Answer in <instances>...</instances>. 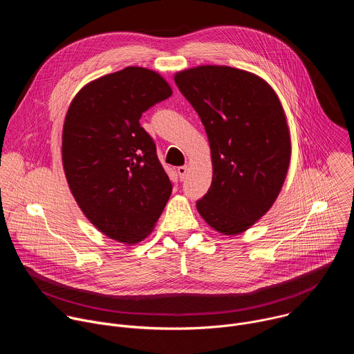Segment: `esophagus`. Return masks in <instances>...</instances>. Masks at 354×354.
<instances>
[{"label": "esophagus", "instance_id": "34e87169", "mask_svg": "<svg viewBox=\"0 0 354 354\" xmlns=\"http://www.w3.org/2000/svg\"><path fill=\"white\" fill-rule=\"evenodd\" d=\"M186 172H187V167L183 165V167H178V175L180 178V180H185L186 178Z\"/></svg>", "mask_w": 354, "mask_h": 354}]
</instances>
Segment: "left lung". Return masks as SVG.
<instances>
[{"label": "left lung", "mask_w": 354, "mask_h": 354, "mask_svg": "<svg viewBox=\"0 0 354 354\" xmlns=\"http://www.w3.org/2000/svg\"><path fill=\"white\" fill-rule=\"evenodd\" d=\"M175 82L203 123L213 180L196 207L224 235L254 225L273 206L284 183L290 130L280 100L261 77L228 66H198Z\"/></svg>", "instance_id": "1"}]
</instances>
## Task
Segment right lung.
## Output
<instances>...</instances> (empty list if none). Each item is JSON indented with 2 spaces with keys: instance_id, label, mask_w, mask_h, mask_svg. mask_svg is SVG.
<instances>
[{
  "instance_id": "right-lung-1",
  "label": "right lung",
  "mask_w": 354,
  "mask_h": 354,
  "mask_svg": "<svg viewBox=\"0 0 354 354\" xmlns=\"http://www.w3.org/2000/svg\"><path fill=\"white\" fill-rule=\"evenodd\" d=\"M172 95L156 71L126 67L86 84L63 127V167L85 217L112 239L137 243L153 231L172 193L141 115Z\"/></svg>"
}]
</instances>
